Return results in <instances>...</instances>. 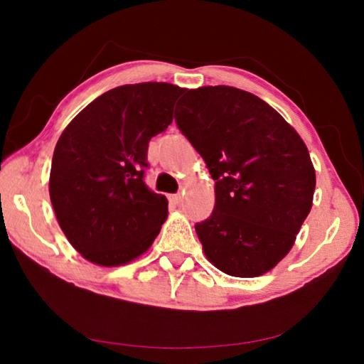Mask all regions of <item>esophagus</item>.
I'll list each match as a JSON object with an SVG mask.
<instances>
[{"label": "esophagus", "mask_w": 364, "mask_h": 364, "mask_svg": "<svg viewBox=\"0 0 364 364\" xmlns=\"http://www.w3.org/2000/svg\"><path fill=\"white\" fill-rule=\"evenodd\" d=\"M170 199H171V200H173V202H175V204H180V202H181V199H183V196H181L180 193H178V194H173V196H170Z\"/></svg>", "instance_id": "1"}]
</instances>
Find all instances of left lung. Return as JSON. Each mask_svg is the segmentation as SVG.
Instances as JSON below:
<instances>
[{"instance_id": "left-lung-1", "label": "left lung", "mask_w": 364, "mask_h": 364, "mask_svg": "<svg viewBox=\"0 0 364 364\" xmlns=\"http://www.w3.org/2000/svg\"><path fill=\"white\" fill-rule=\"evenodd\" d=\"M175 120L215 180L213 212L196 223L205 257L237 278L267 273L311 210L316 176L305 143L260 97L225 85L188 90Z\"/></svg>"}]
</instances>
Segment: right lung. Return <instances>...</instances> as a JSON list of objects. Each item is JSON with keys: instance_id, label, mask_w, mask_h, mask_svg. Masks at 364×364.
Here are the masks:
<instances>
[{"instance_id": "right-lung-1", "label": "right lung", "mask_w": 364, "mask_h": 364, "mask_svg": "<svg viewBox=\"0 0 364 364\" xmlns=\"http://www.w3.org/2000/svg\"><path fill=\"white\" fill-rule=\"evenodd\" d=\"M183 93L180 86L157 82L117 86L60 134L49 197L60 230L86 260L119 267L157 237L168 202L144 183L147 147L167 130Z\"/></svg>"}]
</instances>
